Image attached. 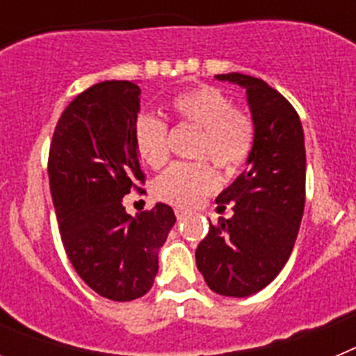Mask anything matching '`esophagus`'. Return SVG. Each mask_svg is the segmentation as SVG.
I'll return each instance as SVG.
<instances>
[{
	"instance_id": "obj_1",
	"label": "esophagus",
	"mask_w": 356,
	"mask_h": 356,
	"mask_svg": "<svg viewBox=\"0 0 356 356\" xmlns=\"http://www.w3.org/2000/svg\"><path fill=\"white\" fill-rule=\"evenodd\" d=\"M175 213H176V217H178V219H185V217L188 216V210H185V209H181V207H176L175 209Z\"/></svg>"
}]
</instances>
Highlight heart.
Here are the masks:
<instances>
[{"mask_svg": "<svg viewBox=\"0 0 356 356\" xmlns=\"http://www.w3.org/2000/svg\"><path fill=\"white\" fill-rule=\"evenodd\" d=\"M169 110L178 121L201 128L197 156H210L225 171L246 162L253 149L254 122L246 110L234 106L232 97L212 85H197L176 94ZM135 149L153 169L169 159V128L156 115L144 114L135 121ZM219 187V176L205 159L176 162L153 185L159 200L176 207H196Z\"/></svg>", "mask_w": 356, "mask_h": 356, "instance_id": "1", "label": "heart"}]
</instances>
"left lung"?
<instances>
[{"mask_svg": "<svg viewBox=\"0 0 356 356\" xmlns=\"http://www.w3.org/2000/svg\"><path fill=\"white\" fill-rule=\"evenodd\" d=\"M246 89L254 122L248 168L217 203L234 205L229 219L210 222L196 250V266L213 292L246 298L262 291L284 269L305 209V137L294 106L260 78L217 74Z\"/></svg>", "mask_w": 356, "mask_h": 356, "instance_id": "8db88e82", "label": "left lung"}]
</instances>
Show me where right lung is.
<instances>
[{"label": "right lung", "instance_id": "1", "mask_svg": "<svg viewBox=\"0 0 356 356\" xmlns=\"http://www.w3.org/2000/svg\"><path fill=\"white\" fill-rule=\"evenodd\" d=\"M139 85L102 81L62 112L49 146L48 175L62 244L74 271L112 301L146 294L159 273V250L175 226L165 203L130 216L122 197L144 193L135 149Z\"/></svg>", "mask_w": 356, "mask_h": 356}]
</instances>
